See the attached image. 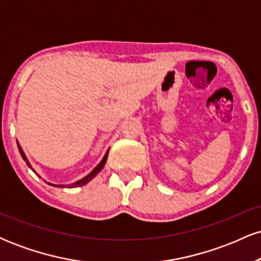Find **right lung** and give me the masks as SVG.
<instances>
[{
    "instance_id": "add662e5",
    "label": "right lung",
    "mask_w": 261,
    "mask_h": 261,
    "mask_svg": "<svg viewBox=\"0 0 261 261\" xmlns=\"http://www.w3.org/2000/svg\"><path fill=\"white\" fill-rule=\"evenodd\" d=\"M18 149H19V152H20V155H22V158H23V160H24V161L27 162V164H28V167H31V168H32V166H31V164H29V162H28V160H27V157H25L24 152H23V151H22V148H20V146H19V145H18ZM108 153H109V151H108V152H107V153H106V155H104V158H103V160H101V162H100V163H99V164H98V166H97V167H95V168H94V169H93V170H92V172H91V173H89V174H88V175H87V176H85V178H83V179H81V180H79V181H76V182H74V184H70V185H54V184H50V182H47V184H50V185H54V187H60V188H66V187H67V188H76V187H82V185H85V184H87V182H88V181H91V180H92V179H93V178H94V176H95V175H97V174H98V173H99L101 169H103L104 164H106V162H107V158H108ZM33 172H35V170H34V169H33Z\"/></svg>"
}]
</instances>
